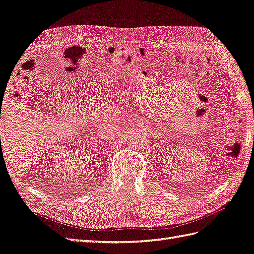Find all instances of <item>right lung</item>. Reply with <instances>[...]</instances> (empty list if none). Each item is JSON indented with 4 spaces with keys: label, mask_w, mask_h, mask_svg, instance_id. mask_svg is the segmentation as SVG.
Segmentation results:
<instances>
[{
    "label": "right lung",
    "mask_w": 254,
    "mask_h": 254,
    "mask_svg": "<svg viewBox=\"0 0 254 254\" xmlns=\"http://www.w3.org/2000/svg\"><path fill=\"white\" fill-rule=\"evenodd\" d=\"M0 137H1V136H0Z\"/></svg>",
    "instance_id": "right-lung-1"
}]
</instances>
